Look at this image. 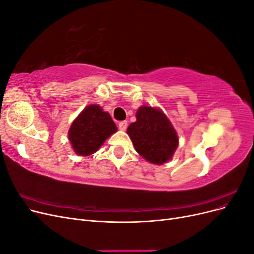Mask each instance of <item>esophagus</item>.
Wrapping results in <instances>:
<instances>
[{
  "instance_id": "esophagus-1",
  "label": "esophagus",
  "mask_w": 254,
  "mask_h": 254,
  "mask_svg": "<svg viewBox=\"0 0 254 254\" xmlns=\"http://www.w3.org/2000/svg\"><path fill=\"white\" fill-rule=\"evenodd\" d=\"M127 126H128V124H127L126 121H123V122H120V123H119V128H120L121 130H123V131H124V130L127 129Z\"/></svg>"
}]
</instances>
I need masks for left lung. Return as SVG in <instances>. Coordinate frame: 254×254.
<instances>
[{
    "label": "left lung",
    "mask_w": 254,
    "mask_h": 254,
    "mask_svg": "<svg viewBox=\"0 0 254 254\" xmlns=\"http://www.w3.org/2000/svg\"><path fill=\"white\" fill-rule=\"evenodd\" d=\"M136 121L127 128L135 150L152 164L171 160L179 139L172 123L158 108L142 106L136 111Z\"/></svg>",
    "instance_id": "1"
}]
</instances>
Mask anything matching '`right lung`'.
I'll return each mask as SVG.
<instances>
[{"mask_svg":"<svg viewBox=\"0 0 254 254\" xmlns=\"http://www.w3.org/2000/svg\"><path fill=\"white\" fill-rule=\"evenodd\" d=\"M117 131L118 127L108 112L98 105H89L72 123L68 140L78 156H90Z\"/></svg>","mask_w":254,"mask_h":254,"instance_id":"add662e5","label":"right lung"}]
</instances>
